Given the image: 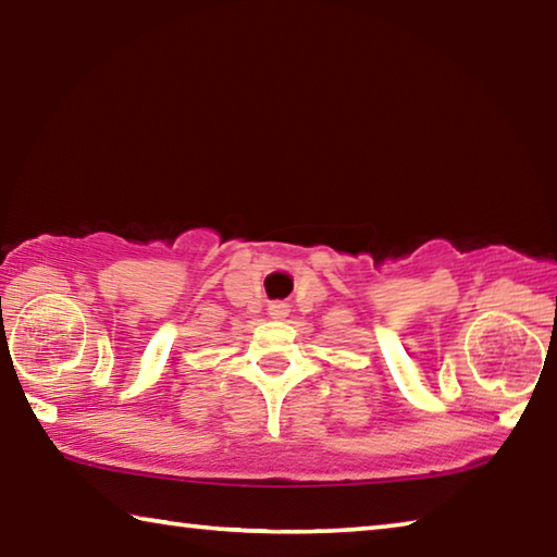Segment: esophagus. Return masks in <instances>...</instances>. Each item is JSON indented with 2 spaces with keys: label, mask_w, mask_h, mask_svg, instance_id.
<instances>
[{
  "label": "esophagus",
  "mask_w": 557,
  "mask_h": 557,
  "mask_svg": "<svg viewBox=\"0 0 557 557\" xmlns=\"http://www.w3.org/2000/svg\"><path fill=\"white\" fill-rule=\"evenodd\" d=\"M270 314L275 319H285L287 317V305H270Z\"/></svg>",
  "instance_id": "1"
}]
</instances>
